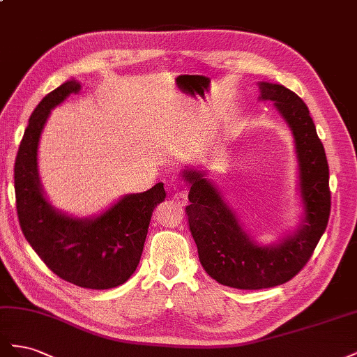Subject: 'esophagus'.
Wrapping results in <instances>:
<instances>
[{"instance_id": "34e87169", "label": "esophagus", "mask_w": 357, "mask_h": 357, "mask_svg": "<svg viewBox=\"0 0 357 357\" xmlns=\"http://www.w3.org/2000/svg\"><path fill=\"white\" fill-rule=\"evenodd\" d=\"M188 200V192L185 190H175L173 191V202L178 203L179 206H184Z\"/></svg>"}]
</instances>
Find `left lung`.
<instances>
[{"mask_svg": "<svg viewBox=\"0 0 357 357\" xmlns=\"http://www.w3.org/2000/svg\"><path fill=\"white\" fill-rule=\"evenodd\" d=\"M260 93L263 100L275 101L294 137L305 206L298 233L277 247H257L209 181L197 172H184L191 184L185 215L202 266L222 286L241 290L269 289L296 277L311 259L331 213L329 166L307 105L282 85L261 82Z\"/></svg>", "mask_w": 357, "mask_h": 357, "instance_id": "1", "label": "left lung"}]
</instances>
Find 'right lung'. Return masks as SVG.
Masks as SVG:
<instances>
[{
  "instance_id": "right-lung-1",
  "label": "right lung",
  "mask_w": 357,
  "mask_h": 357,
  "mask_svg": "<svg viewBox=\"0 0 357 357\" xmlns=\"http://www.w3.org/2000/svg\"><path fill=\"white\" fill-rule=\"evenodd\" d=\"M79 89L68 80L40 101L29 118L15 161L16 212L25 239L50 271L75 286L105 290L124 284L136 271L152 211L166 191L158 182L126 196L94 220L70 218L52 209L38 184V137L50 109Z\"/></svg>"
}]
</instances>
